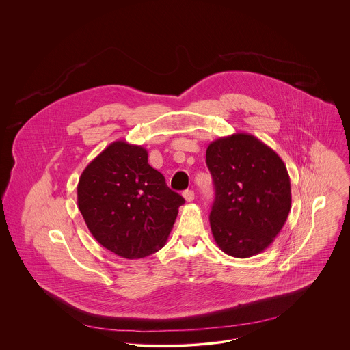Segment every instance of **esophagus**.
Listing matches in <instances>:
<instances>
[{
  "label": "esophagus",
  "instance_id": "esophagus-1",
  "mask_svg": "<svg viewBox=\"0 0 350 350\" xmlns=\"http://www.w3.org/2000/svg\"><path fill=\"white\" fill-rule=\"evenodd\" d=\"M183 196L186 202H193V200H194V191H193V190H186V191H183Z\"/></svg>",
  "mask_w": 350,
  "mask_h": 350
}]
</instances>
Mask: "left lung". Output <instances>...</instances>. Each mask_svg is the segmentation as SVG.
I'll return each instance as SVG.
<instances>
[{"instance_id": "left-lung-1", "label": "left lung", "mask_w": 350, "mask_h": 350, "mask_svg": "<svg viewBox=\"0 0 350 350\" xmlns=\"http://www.w3.org/2000/svg\"><path fill=\"white\" fill-rule=\"evenodd\" d=\"M206 164L215 185L210 224L217 247L237 258L264 252L291 208L282 159L256 136L236 133L208 144Z\"/></svg>"}]
</instances>
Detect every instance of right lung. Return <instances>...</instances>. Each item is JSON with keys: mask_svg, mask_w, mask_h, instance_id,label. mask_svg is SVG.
Listing matches in <instances>:
<instances>
[{"mask_svg": "<svg viewBox=\"0 0 350 350\" xmlns=\"http://www.w3.org/2000/svg\"><path fill=\"white\" fill-rule=\"evenodd\" d=\"M185 203L148 164L142 146L117 140L83 169L77 204L93 237L123 258L161 250Z\"/></svg>", "mask_w": 350, "mask_h": 350, "instance_id": "add662e5", "label": "right lung"}]
</instances>
